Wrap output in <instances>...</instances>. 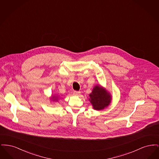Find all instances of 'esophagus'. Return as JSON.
<instances>
[{
	"label": "esophagus",
	"instance_id": "esophagus-1",
	"mask_svg": "<svg viewBox=\"0 0 159 159\" xmlns=\"http://www.w3.org/2000/svg\"><path fill=\"white\" fill-rule=\"evenodd\" d=\"M74 95H76V96H78V95H80V91H74Z\"/></svg>",
	"mask_w": 159,
	"mask_h": 159
}]
</instances>
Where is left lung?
Returning <instances> with one entry per match:
<instances>
[{
	"instance_id": "obj_1",
	"label": "left lung",
	"mask_w": 159,
	"mask_h": 159,
	"mask_svg": "<svg viewBox=\"0 0 159 159\" xmlns=\"http://www.w3.org/2000/svg\"><path fill=\"white\" fill-rule=\"evenodd\" d=\"M89 97L91 104L93 105V108L97 110L104 109L111 102L110 93L99 86H96L93 88Z\"/></svg>"
}]
</instances>
